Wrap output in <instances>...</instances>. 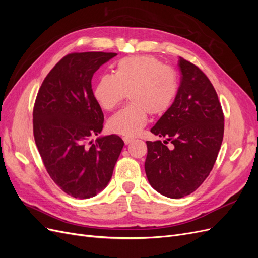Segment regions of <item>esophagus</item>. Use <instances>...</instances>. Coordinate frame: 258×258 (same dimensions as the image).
Listing matches in <instances>:
<instances>
[{"instance_id":"obj_1","label":"esophagus","mask_w":258,"mask_h":258,"mask_svg":"<svg viewBox=\"0 0 258 258\" xmlns=\"http://www.w3.org/2000/svg\"><path fill=\"white\" fill-rule=\"evenodd\" d=\"M124 144H129L131 141H132V138H129V137H123L122 138Z\"/></svg>"}]
</instances>
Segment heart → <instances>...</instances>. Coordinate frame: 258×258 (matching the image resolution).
I'll use <instances>...</instances> for the list:
<instances>
[{
    "label": "heart",
    "instance_id": "b5f03b06",
    "mask_svg": "<svg viewBox=\"0 0 258 258\" xmlns=\"http://www.w3.org/2000/svg\"><path fill=\"white\" fill-rule=\"evenodd\" d=\"M178 81L172 69L152 56H130L120 59L115 73L103 74L93 87V97L104 111H113L124 98L131 103L107 122L114 134L124 137L138 135L145 126L148 114L160 116L173 104Z\"/></svg>",
    "mask_w": 258,
    "mask_h": 258
}]
</instances>
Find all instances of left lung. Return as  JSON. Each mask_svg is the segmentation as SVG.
I'll return each mask as SVG.
<instances>
[{
    "instance_id": "left-lung-1",
    "label": "left lung",
    "mask_w": 258,
    "mask_h": 258,
    "mask_svg": "<svg viewBox=\"0 0 258 258\" xmlns=\"http://www.w3.org/2000/svg\"><path fill=\"white\" fill-rule=\"evenodd\" d=\"M181 83L173 104L151 129L166 141H146L145 173L155 190L172 199L190 195L213 169L224 136V113L207 75L179 57ZM171 142L172 149L166 144Z\"/></svg>"
}]
</instances>
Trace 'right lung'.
<instances>
[{"label": "right lung", "instance_id": "1", "mask_svg": "<svg viewBox=\"0 0 258 258\" xmlns=\"http://www.w3.org/2000/svg\"><path fill=\"white\" fill-rule=\"evenodd\" d=\"M117 53L73 52L45 77L33 107V135L49 176L74 198L96 196L110 182L123 147L116 135L98 138L104 116L93 97L91 80Z\"/></svg>", "mask_w": 258, "mask_h": 258}]
</instances>
